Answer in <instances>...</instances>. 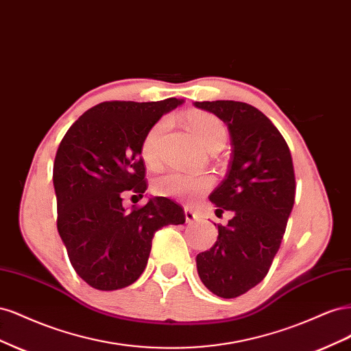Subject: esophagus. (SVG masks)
Instances as JSON below:
<instances>
[{"mask_svg": "<svg viewBox=\"0 0 351 351\" xmlns=\"http://www.w3.org/2000/svg\"><path fill=\"white\" fill-rule=\"evenodd\" d=\"M184 217H186V222H193V221L197 219L196 212L192 210V209H189V208L184 209Z\"/></svg>", "mask_w": 351, "mask_h": 351, "instance_id": "34e87169", "label": "esophagus"}]
</instances>
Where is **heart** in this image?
Wrapping results in <instances>:
<instances>
[{
	"instance_id": "1",
	"label": "heart",
	"mask_w": 351,
	"mask_h": 351,
	"mask_svg": "<svg viewBox=\"0 0 351 351\" xmlns=\"http://www.w3.org/2000/svg\"><path fill=\"white\" fill-rule=\"evenodd\" d=\"M187 123L208 151H219L226 145L227 127L214 114L192 112L187 115ZM169 127H171V121L164 117L145 134L142 142V158L146 165L156 167L161 162L162 142ZM210 187L212 178L209 176H190L178 171H168L158 176L152 182V192L155 195L186 202H193L206 195Z\"/></svg>"
}]
</instances>
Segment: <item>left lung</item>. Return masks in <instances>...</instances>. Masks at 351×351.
<instances>
[{
    "instance_id": "left-lung-1",
    "label": "left lung",
    "mask_w": 351,
    "mask_h": 351,
    "mask_svg": "<svg viewBox=\"0 0 351 351\" xmlns=\"http://www.w3.org/2000/svg\"><path fill=\"white\" fill-rule=\"evenodd\" d=\"M228 127L231 159L221 184L210 193L217 210H231L218 239L197 254L206 289L234 299L258 285L271 268L294 205L293 158L282 134L267 115L246 102H195Z\"/></svg>"
}]
</instances>
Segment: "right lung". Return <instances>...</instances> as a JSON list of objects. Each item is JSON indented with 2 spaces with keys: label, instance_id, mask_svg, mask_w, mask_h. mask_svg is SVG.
I'll use <instances>...</instances> for the list:
<instances>
[{
  "label": "right lung",
  "instance_id": "add662e5",
  "mask_svg": "<svg viewBox=\"0 0 351 351\" xmlns=\"http://www.w3.org/2000/svg\"><path fill=\"white\" fill-rule=\"evenodd\" d=\"M182 104L108 101L95 105L71 124L54 161L57 228L71 267L90 287L124 289L141 277L152 239L165 226L184 224L174 200L152 197L125 210L127 193L147 189L142 142L164 112Z\"/></svg>",
  "mask_w": 351,
  "mask_h": 351
}]
</instances>
